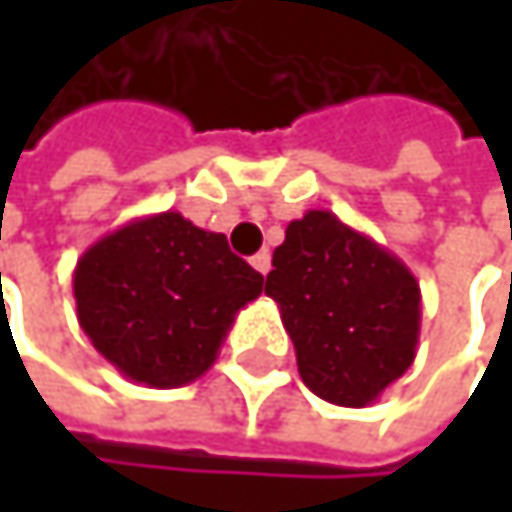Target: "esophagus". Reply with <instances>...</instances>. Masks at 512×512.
<instances>
[{
  "mask_svg": "<svg viewBox=\"0 0 512 512\" xmlns=\"http://www.w3.org/2000/svg\"><path fill=\"white\" fill-rule=\"evenodd\" d=\"M252 266H255L260 275H266V272L272 269V255H269V252H257V255L252 257Z\"/></svg>",
  "mask_w": 512,
  "mask_h": 512,
  "instance_id": "esophagus-1",
  "label": "esophagus"
}]
</instances>
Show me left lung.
<instances>
[{
	"mask_svg": "<svg viewBox=\"0 0 512 512\" xmlns=\"http://www.w3.org/2000/svg\"><path fill=\"white\" fill-rule=\"evenodd\" d=\"M266 296L281 308L302 382L335 406H370L415 361L418 278L329 210L287 225Z\"/></svg>",
	"mask_w": 512,
	"mask_h": 512,
	"instance_id": "8db88e82",
	"label": "left lung"
}]
</instances>
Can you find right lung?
I'll return each mask as SVG.
<instances>
[{"label": "right lung", "mask_w": 512, "mask_h": 512, "mask_svg": "<svg viewBox=\"0 0 512 512\" xmlns=\"http://www.w3.org/2000/svg\"><path fill=\"white\" fill-rule=\"evenodd\" d=\"M263 275L180 213H154L100 237L73 269V299L94 350L148 388L195 382L219 356Z\"/></svg>", "instance_id": "add662e5"}]
</instances>
